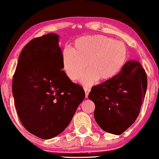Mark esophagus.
Instances as JSON below:
<instances>
[{
    "mask_svg": "<svg viewBox=\"0 0 159 159\" xmlns=\"http://www.w3.org/2000/svg\"><path fill=\"white\" fill-rule=\"evenodd\" d=\"M90 91H91V89H90L89 88H84V92H85V97H86V98H88V95H89Z\"/></svg>",
    "mask_w": 159,
    "mask_h": 159,
    "instance_id": "esophagus-1",
    "label": "esophagus"
}]
</instances>
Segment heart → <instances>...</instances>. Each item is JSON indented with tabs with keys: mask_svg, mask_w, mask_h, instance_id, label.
<instances>
[{
	"mask_svg": "<svg viewBox=\"0 0 159 159\" xmlns=\"http://www.w3.org/2000/svg\"><path fill=\"white\" fill-rule=\"evenodd\" d=\"M128 59L125 44L104 35H90L78 38L73 48L61 51L64 73L71 81H76L86 65L89 68L81 76L80 83L86 87L100 79L106 81L120 73Z\"/></svg>",
	"mask_w": 159,
	"mask_h": 159,
	"instance_id": "b5f03b06",
	"label": "heart"
}]
</instances>
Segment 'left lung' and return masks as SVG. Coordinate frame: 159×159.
Instances as JSON below:
<instances>
[{
	"mask_svg": "<svg viewBox=\"0 0 159 159\" xmlns=\"http://www.w3.org/2000/svg\"><path fill=\"white\" fill-rule=\"evenodd\" d=\"M147 75L139 61L129 60L111 80L92 88L89 99L101 129L120 135L135 122L147 91Z\"/></svg>",
	"mask_w": 159,
	"mask_h": 159,
	"instance_id": "1",
	"label": "left lung"
}]
</instances>
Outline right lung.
<instances>
[{
  "instance_id": "obj_1",
  "label": "right lung",
  "mask_w": 159,
  "mask_h": 159,
  "mask_svg": "<svg viewBox=\"0 0 159 159\" xmlns=\"http://www.w3.org/2000/svg\"><path fill=\"white\" fill-rule=\"evenodd\" d=\"M59 36L51 33L31 40L23 48L12 81L20 120L38 137L49 139L71 122L85 98L81 86L62 70Z\"/></svg>"
}]
</instances>
